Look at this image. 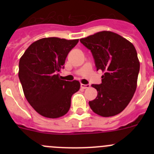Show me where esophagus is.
<instances>
[{
    "mask_svg": "<svg viewBox=\"0 0 154 154\" xmlns=\"http://www.w3.org/2000/svg\"><path fill=\"white\" fill-rule=\"evenodd\" d=\"M80 87H81L82 88H83V89H85V88H89L90 87V85L89 84H81L80 85Z\"/></svg>",
    "mask_w": 154,
    "mask_h": 154,
    "instance_id": "1",
    "label": "esophagus"
}]
</instances>
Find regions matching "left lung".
<instances>
[{"label": "left lung", "instance_id": "8db88e82", "mask_svg": "<svg viewBox=\"0 0 154 154\" xmlns=\"http://www.w3.org/2000/svg\"><path fill=\"white\" fill-rule=\"evenodd\" d=\"M91 51L97 70H101L100 84H92L97 91L88 102L96 114L103 117L122 112L133 98L137 86L140 63L134 45L120 35L101 31L80 39Z\"/></svg>", "mask_w": 154, "mask_h": 154}]
</instances>
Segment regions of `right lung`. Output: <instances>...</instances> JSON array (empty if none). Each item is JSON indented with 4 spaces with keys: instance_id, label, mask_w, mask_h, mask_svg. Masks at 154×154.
<instances>
[{
    "instance_id": "right-lung-1",
    "label": "right lung",
    "mask_w": 154,
    "mask_h": 154,
    "mask_svg": "<svg viewBox=\"0 0 154 154\" xmlns=\"http://www.w3.org/2000/svg\"><path fill=\"white\" fill-rule=\"evenodd\" d=\"M78 42L57 37L41 38L32 43L20 59L18 77L24 96L44 117L57 119L66 115L71 96L80 89V82L63 80L58 74Z\"/></svg>"
}]
</instances>
